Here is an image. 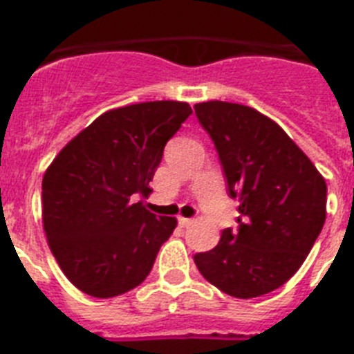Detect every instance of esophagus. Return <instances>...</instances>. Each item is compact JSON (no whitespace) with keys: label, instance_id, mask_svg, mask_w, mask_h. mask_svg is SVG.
Listing matches in <instances>:
<instances>
[{"label":"esophagus","instance_id":"esophagus-1","mask_svg":"<svg viewBox=\"0 0 354 354\" xmlns=\"http://www.w3.org/2000/svg\"><path fill=\"white\" fill-rule=\"evenodd\" d=\"M193 223V220L192 218H183V216H180L179 218V225L180 227H189V225Z\"/></svg>","mask_w":354,"mask_h":354}]
</instances>
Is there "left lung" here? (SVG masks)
I'll return each instance as SVG.
<instances>
[{"instance_id": "1", "label": "left lung", "mask_w": 354, "mask_h": 354, "mask_svg": "<svg viewBox=\"0 0 354 354\" xmlns=\"http://www.w3.org/2000/svg\"><path fill=\"white\" fill-rule=\"evenodd\" d=\"M239 198V230L196 253L202 277L239 299L278 289L301 268L326 220V180L289 134L250 106L195 104Z\"/></svg>"}]
</instances>
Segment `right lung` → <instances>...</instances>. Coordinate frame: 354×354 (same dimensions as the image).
Wrapping results in <instances>:
<instances>
[{
    "mask_svg": "<svg viewBox=\"0 0 354 354\" xmlns=\"http://www.w3.org/2000/svg\"><path fill=\"white\" fill-rule=\"evenodd\" d=\"M187 102L109 109L58 152L42 179V223L56 262L81 292L115 298L149 277L177 220L143 200Z\"/></svg>",
    "mask_w": 354,
    "mask_h": 354,
    "instance_id": "add662e5",
    "label": "right lung"
}]
</instances>
